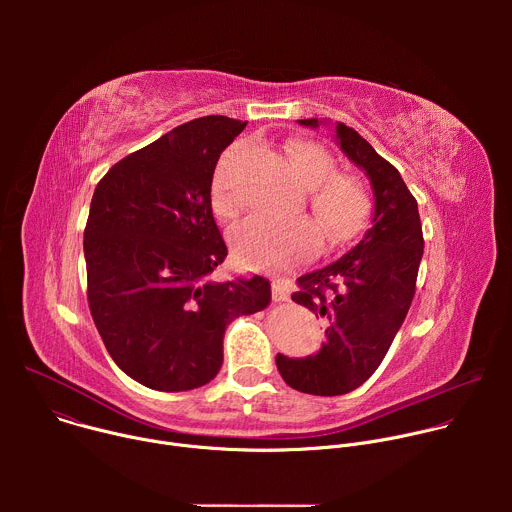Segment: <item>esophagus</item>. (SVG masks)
<instances>
[{
	"mask_svg": "<svg viewBox=\"0 0 512 512\" xmlns=\"http://www.w3.org/2000/svg\"><path fill=\"white\" fill-rule=\"evenodd\" d=\"M271 298H273V302H287L289 300L287 287L283 283H279V281H273V285H271Z\"/></svg>",
	"mask_w": 512,
	"mask_h": 512,
	"instance_id": "obj_1",
	"label": "esophagus"
}]
</instances>
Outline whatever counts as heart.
<instances>
[{
	"label": "heart",
	"instance_id": "heart-1",
	"mask_svg": "<svg viewBox=\"0 0 512 512\" xmlns=\"http://www.w3.org/2000/svg\"><path fill=\"white\" fill-rule=\"evenodd\" d=\"M245 145L237 143L223 156L214 176V204L231 210L235 204L233 172ZM298 180L310 188V208L328 241H346L360 231L371 210L364 184L352 174H338L332 154L316 141H298L289 148ZM233 249L247 267L283 265L310 257L320 245V229L308 216H275L257 212L231 233Z\"/></svg>",
	"mask_w": 512,
	"mask_h": 512
}]
</instances>
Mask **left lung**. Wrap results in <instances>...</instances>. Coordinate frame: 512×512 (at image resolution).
Masks as SVG:
<instances>
[{
  "instance_id": "1",
  "label": "left lung",
  "mask_w": 512,
  "mask_h": 512,
  "mask_svg": "<svg viewBox=\"0 0 512 512\" xmlns=\"http://www.w3.org/2000/svg\"><path fill=\"white\" fill-rule=\"evenodd\" d=\"M336 143L371 180L373 221L350 251L302 275L291 296L326 320V344L306 358L275 356L291 389L322 397L350 393L379 369L409 312L423 255L417 200L399 170L344 123H336Z\"/></svg>"
}]
</instances>
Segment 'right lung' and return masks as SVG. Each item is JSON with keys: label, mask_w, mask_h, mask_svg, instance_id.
Wrapping results in <instances>:
<instances>
[{"label": "right lung", "mask_w": 512, "mask_h": 512, "mask_svg": "<svg viewBox=\"0 0 512 512\" xmlns=\"http://www.w3.org/2000/svg\"><path fill=\"white\" fill-rule=\"evenodd\" d=\"M247 121L206 115L117 162L85 227L87 298L117 367L156 391H190L223 367L227 326L271 302L265 277L216 283L227 257L210 186Z\"/></svg>", "instance_id": "obj_1"}]
</instances>
